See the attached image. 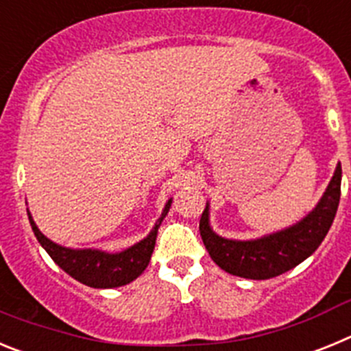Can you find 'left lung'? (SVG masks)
<instances>
[{"label":"left lung","mask_w":351,"mask_h":351,"mask_svg":"<svg viewBox=\"0 0 351 351\" xmlns=\"http://www.w3.org/2000/svg\"><path fill=\"white\" fill-rule=\"evenodd\" d=\"M341 197V163L313 210L283 230L256 239H226L210 226L209 204L200 218V235L214 263L232 276L246 280H271L297 267L311 256L336 218Z\"/></svg>","instance_id":"left-lung-1"}]
</instances>
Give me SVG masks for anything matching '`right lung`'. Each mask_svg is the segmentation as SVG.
Returning <instances> with one entry per match:
<instances>
[{
	"instance_id": "add662e5",
	"label": "right lung",
	"mask_w": 351,
	"mask_h": 351,
	"mask_svg": "<svg viewBox=\"0 0 351 351\" xmlns=\"http://www.w3.org/2000/svg\"><path fill=\"white\" fill-rule=\"evenodd\" d=\"M172 206V198L163 207V213L154 223L147 235L142 241L135 243L133 246L126 247L117 253H108L104 250H93V247H84V250H75V247H66L61 244H56L49 237L40 232L35 219L27 209V218H29L31 228L35 232V237L42 247L49 253L66 274H70L73 280L80 281L86 287L91 288H117L125 287L137 280L138 276L145 271L149 265V260L153 255L154 244H156L158 228L161 221L169 213Z\"/></svg>"
}]
</instances>
